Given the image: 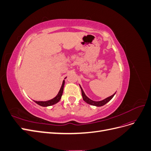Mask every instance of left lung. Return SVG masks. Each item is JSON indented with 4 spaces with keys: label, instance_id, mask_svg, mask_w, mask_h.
<instances>
[{
    "label": "left lung",
    "instance_id": "8db88e82",
    "mask_svg": "<svg viewBox=\"0 0 151 151\" xmlns=\"http://www.w3.org/2000/svg\"><path fill=\"white\" fill-rule=\"evenodd\" d=\"M81 88V93H82V96H83V99L84 101L85 102H86L87 103H88L89 104H91V105H93V106H103V105H104L105 104H106L108 101H110V100L113 98V97L114 96V95L115 94V93L111 95V96H109L106 99H104L103 100H102V101H93V100L90 99L88 97L86 96V95L85 94L84 92L83 91V89H82L81 87L80 86Z\"/></svg>",
    "mask_w": 151,
    "mask_h": 151
}]
</instances>
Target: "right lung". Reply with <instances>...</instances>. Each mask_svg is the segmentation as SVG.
Returning a JSON list of instances; mask_svg holds the SVG:
<instances>
[{"label": "right lung", "instance_id": "right-lung-1", "mask_svg": "<svg viewBox=\"0 0 151 151\" xmlns=\"http://www.w3.org/2000/svg\"><path fill=\"white\" fill-rule=\"evenodd\" d=\"M64 84H65V81L63 80L60 91H59L58 94L54 98L48 100V101H34L42 106H51V105L56 104L57 103H58L59 101H60L61 99L62 95L63 93V86H64Z\"/></svg>", "mask_w": 151, "mask_h": 151}]
</instances>
